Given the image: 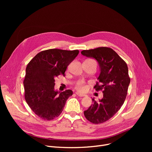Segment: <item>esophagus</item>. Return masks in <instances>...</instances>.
<instances>
[{"mask_svg": "<svg viewBox=\"0 0 152 152\" xmlns=\"http://www.w3.org/2000/svg\"><path fill=\"white\" fill-rule=\"evenodd\" d=\"M76 94L77 95V96H79V97H85V96H86V95L81 94V93H79V92H76Z\"/></svg>", "mask_w": 152, "mask_h": 152, "instance_id": "34e87169", "label": "esophagus"}]
</instances>
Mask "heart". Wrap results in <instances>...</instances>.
Listing matches in <instances>:
<instances>
[{"mask_svg":"<svg viewBox=\"0 0 152 152\" xmlns=\"http://www.w3.org/2000/svg\"><path fill=\"white\" fill-rule=\"evenodd\" d=\"M75 87L77 90L81 91V92H84L87 89V87L86 85V83L84 80L79 81L77 82V83L76 84Z\"/></svg>","mask_w":152,"mask_h":152,"instance_id":"obj_1","label":"heart"}]
</instances>
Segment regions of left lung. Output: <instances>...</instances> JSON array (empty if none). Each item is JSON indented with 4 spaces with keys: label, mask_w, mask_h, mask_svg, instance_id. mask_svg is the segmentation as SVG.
Wrapping results in <instances>:
<instances>
[{
    "label": "left lung",
    "mask_w": 152,
    "mask_h": 152,
    "mask_svg": "<svg viewBox=\"0 0 152 152\" xmlns=\"http://www.w3.org/2000/svg\"><path fill=\"white\" fill-rule=\"evenodd\" d=\"M81 53L96 59L100 68L99 82L94 86L102 91L103 98L84 111L86 118L93 124H101L112 118L121 108L127 94L131 79L126 63L112 49L100 47L84 50Z\"/></svg>",
    "instance_id": "obj_1"
}]
</instances>
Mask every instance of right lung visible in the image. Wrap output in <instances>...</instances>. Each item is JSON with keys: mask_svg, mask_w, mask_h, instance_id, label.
Masks as SVG:
<instances>
[{"mask_svg": "<svg viewBox=\"0 0 152 152\" xmlns=\"http://www.w3.org/2000/svg\"><path fill=\"white\" fill-rule=\"evenodd\" d=\"M78 53V50L49 49L38 53L28 64L23 81L25 99L42 119L50 121L60 116L67 99L73 95L69 89L55 91V78L65 75L67 66Z\"/></svg>", "mask_w": 152, "mask_h": 152, "instance_id": "add662e5", "label": "right lung"}]
</instances>
